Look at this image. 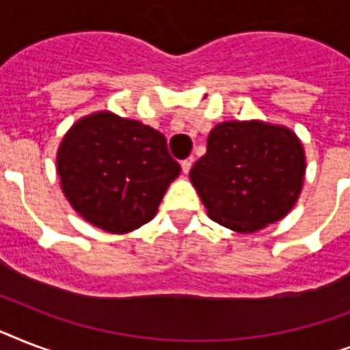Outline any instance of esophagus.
<instances>
[{
  "mask_svg": "<svg viewBox=\"0 0 350 350\" xmlns=\"http://www.w3.org/2000/svg\"><path fill=\"white\" fill-rule=\"evenodd\" d=\"M192 163H194V159H192V158L183 159V161H181V170H183L185 174H189V170L192 169Z\"/></svg>",
  "mask_w": 350,
  "mask_h": 350,
  "instance_id": "obj_1",
  "label": "esophagus"
}]
</instances>
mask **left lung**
Returning <instances> with one entry per match:
<instances>
[{
	"label": "left lung",
	"mask_w": 350,
	"mask_h": 350,
	"mask_svg": "<svg viewBox=\"0 0 350 350\" xmlns=\"http://www.w3.org/2000/svg\"><path fill=\"white\" fill-rule=\"evenodd\" d=\"M305 154L293 131L261 121H225L211 131L191 181L208 218L236 232L282 219L298 200Z\"/></svg>",
	"instance_id": "1"
}]
</instances>
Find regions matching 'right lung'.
Instances as JSON below:
<instances>
[{"instance_id":"right-lung-1","label":"right lung","mask_w":350,"mask_h":350,"mask_svg":"<svg viewBox=\"0 0 350 350\" xmlns=\"http://www.w3.org/2000/svg\"><path fill=\"white\" fill-rule=\"evenodd\" d=\"M180 172L161 132L111 112L79 120L57 150V174L70 205L114 234L150 221Z\"/></svg>"}]
</instances>
